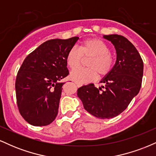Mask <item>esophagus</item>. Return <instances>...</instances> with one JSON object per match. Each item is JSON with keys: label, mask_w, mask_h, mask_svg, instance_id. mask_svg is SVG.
Returning <instances> with one entry per match:
<instances>
[{"label": "esophagus", "mask_w": 156, "mask_h": 156, "mask_svg": "<svg viewBox=\"0 0 156 156\" xmlns=\"http://www.w3.org/2000/svg\"><path fill=\"white\" fill-rule=\"evenodd\" d=\"M75 83L76 84V86L78 87H80L82 86V83H78V82H75Z\"/></svg>", "instance_id": "1"}]
</instances>
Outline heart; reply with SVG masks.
Returning a JSON list of instances; mask_svg holds the SVG:
<instances>
[{"mask_svg":"<svg viewBox=\"0 0 156 156\" xmlns=\"http://www.w3.org/2000/svg\"><path fill=\"white\" fill-rule=\"evenodd\" d=\"M92 57L87 63L89 68L74 69L70 78L78 83H89L100 76H104L112 71L114 58L110 53V48L103 40L97 38L87 39L80 42L79 48L73 47L66 55V62L70 69H75L80 65L83 57Z\"/></svg>","mask_w":156,"mask_h":156,"instance_id":"b5f03b06","label":"heart"}]
</instances>
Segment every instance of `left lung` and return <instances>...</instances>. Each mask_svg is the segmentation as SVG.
Segmentation results:
<instances>
[{"mask_svg": "<svg viewBox=\"0 0 156 156\" xmlns=\"http://www.w3.org/2000/svg\"><path fill=\"white\" fill-rule=\"evenodd\" d=\"M117 52V61L97 88L93 83L78 89L85 110L100 119H110L124 112L140 90L144 64L136 48L121 35H104Z\"/></svg>", "mask_w": 156, "mask_h": 156, "instance_id": "8db88e82", "label": "left lung"}]
</instances>
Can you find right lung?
Returning a JSON list of instances; mask_svg holds the SVG:
<instances>
[{"label": "right lung", "mask_w": 156, "mask_h": 156, "mask_svg": "<svg viewBox=\"0 0 156 156\" xmlns=\"http://www.w3.org/2000/svg\"><path fill=\"white\" fill-rule=\"evenodd\" d=\"M50 39L23 61L15 81L16 98L21 116L34 126H45L58 114L62 86L69 75L66 55L78 40Z\"/></svg>", "instance_id": "obj_1"}]
</instances>
